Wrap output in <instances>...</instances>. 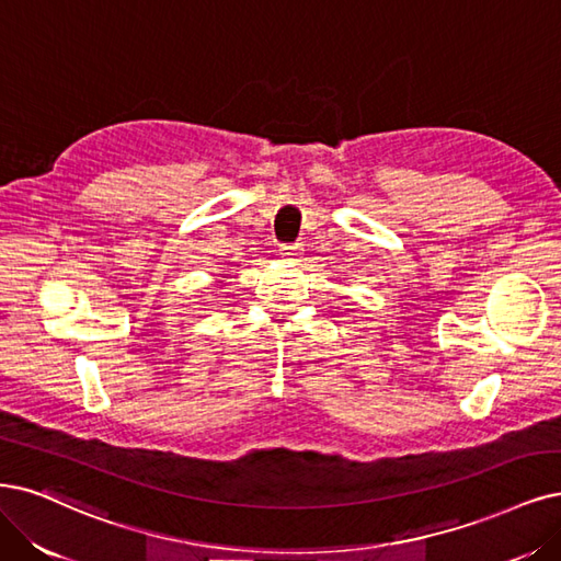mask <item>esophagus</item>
Masks as SVG:
<instances>
[{"label": "esophagus", "instance_id": "esophagus-1", "mask_svg": "<svg viewBox=\"0 0 561 561\" xmlns=\"http://www.w3.org/2000/svg\"><path fill=\"white\" fill-rule=\"evenodd\" d=\"M301 243H289V245H280V257L285 260H297L301 255Z\"/></svg>", "mask_w": 561, "mask_h": 561}]
</instances>
